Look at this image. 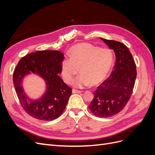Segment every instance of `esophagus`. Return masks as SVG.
<instances>
[{"instance_id": "esophagus-1", "label": "esophagus", "mask_w": 155, "mask_h": 155, "mask_svg": "<svg viewBox=\"0 0 155 155\" xmlns=\"http://www.w3.org/2000/svg\"><path fill=\"white\" fill-rule=\"evenodd\" d=\"M81 92H83V91H78V90H76V89H72V93H74V94H75V93H77V94H80V93H81Z\"/></svg>"}]
</instances>
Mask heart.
I'll use <instances>...</instances> for the list:
<instances>
[{"mask_svg":"<svg viewBox=\"0 0 155 155\" xmlns=\"http://www.w3.org/2000/svg\"><path fill=\"white\" fill-rule=\"evenodd\" d=\"M68 54L70 57L65 58L61 63V75L65 82L70 83L79 68L81 74L74 81L78 87L97 86L102 83L109 75L114 61L110 49L89 43L73 46Z\"/></svg>","mask_w":155,"mask_h":155,"instance_id":"heart-1","label":"heart"}]
</instances>
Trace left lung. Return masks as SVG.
Wrapping results in <instances>:
<instances>
[{
    "mask_svg": "<svg viewBox=\"0 0 155 155\" xmlns=\"http://www.w3.org/2000/svg\"><path fill=\"white\" fill-rule=\"evenodd\" d=\"M100 38L115 52L114 70L94 92L88 107L97 117L108 118L124 109L129 100L137 78L136 64L127 46L118 41Z\"/></svg>",
    "mask_w": 155,
    "mask_h": 155,
    "instance_id": "left-lung-1",
    "label": "left lung"
}]
</instances>
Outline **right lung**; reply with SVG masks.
Instances as JSON below:
<instances>
[{
    "mask_svg": "<svg viewBox=\"0 0 155 155\" xmlns=\"http://www.w3.org/2000/svg\"><path fill=\"white\" fill-rule=\"evenodd\" d=\"M64 55L58 50H39L22 58L15 68L13 85L23 109L39 120L50 121L63 113L72 94V88L59 76ZM31 73L44 79L47 91L44 96L33 101L25 94L21 85L22 79Z\"/></svg>",
    "mask_w": 155,
    "mask_h": 155,
    "instance_id": "obj_1",
    "label": "right lung"
}]
</instances>
